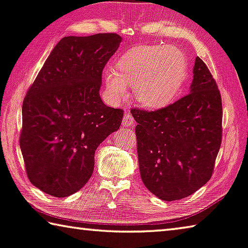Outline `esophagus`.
Masks as SVG:
<instances>
[{"label": "esophagus", "instance_id": "esophagus-1", "mask_svg": "<svg viewBox=\"0 0 248 248\" xmlns=\"http://www.w3.org/2000/svg\"><path fill=\"white\" fill-rule=\"evenodd\" d=\"M135 124L134 117L130 113H124V119H123V125H132Z\"/></svg>", "mask_w": 248, "mask_h": 248}]
</instances>
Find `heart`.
<instances>
[{"label": "heart", "instance_id": "b5f03b06", "mask_svg": "<svg viewBox=\"0 0 248 248\" xmlns=\"http://www.w3.org/2000/svg\"><path fill=\"white\" fill-rule=\"evenodd\" d=\"M187 75V61L182 50L169 46H142L124 53L117 70L103 72L110 100L120 102L128 95V86L137 102L149 109H159L175 100Z\"/></svg>", "mask_w": 248, "mask_h": 248}]
</instances>
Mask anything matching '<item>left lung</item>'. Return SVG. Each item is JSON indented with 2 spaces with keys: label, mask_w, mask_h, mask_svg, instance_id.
<instances>
[{
  "label": "left lung",
  "mask_w": 248,
  "mask_h": 248,
  "mask_svg": "<svg viewBox=\"0 0 248 248\" xmlns=\"http://www.w3.org/2000/svg\"><path fill=\"white\" fill-rule=\"evenodd\" d=\"M193 72L190 93L179 100L155 111L131 109L141 179L166 202L188 197L208 182L221 143L218 87L201 58Z\"/></svg>",
  "instance_id": "obj_1"
}]
</instances>
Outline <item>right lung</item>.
I'll use <instances>...</instances> for the list:
<instances>
[{
  "mask_svg": "<svg viewBox=\"0 0 248 248\" xmlns=\"http://www.w3.org/2000/svg\"><path fill=\"white\" fill-rule=\"evenodd\" d=\"M121 36H65L54 46L22 106L20 147L30 182L54 197L80 190L98 146L121 124L124 110L102 102V70Z\"/></svg>",
  "mask_w": 248,
  "mask_h": 248,
  "instance_id": "1",
  "label": "right lung"
}]
</instances>
